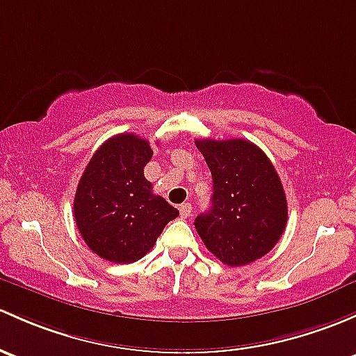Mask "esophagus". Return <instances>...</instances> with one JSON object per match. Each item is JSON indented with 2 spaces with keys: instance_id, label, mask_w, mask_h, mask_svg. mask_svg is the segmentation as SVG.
Instances as JSON below:
<instances>
[{
  "instance_id": "34e87169",
  "label": "esophagus",
  "mask_w": 356,
  "mask_h": 356,
  "mask_svg": "<svg viewBox=\"0 0 356 356\" xmlns=\"http://www.w3.org/2000/svg\"><path fill=\"white\" fill-rule=\"evenodd\" d=\"M179 213H181V218H188L191 215V204L189 203H182L181 207H179Z\"/></svg>"
}]
</instances>
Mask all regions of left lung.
Masks as SVG:
<instances>
[{
    "label": "left lung",
    "mask_w": 356,
    "mask_h": 356,
    "mask_svg": "<svg viewBox=\"0 0 356 356\" xmlns=\"http://www.w3.org/2000/svg\"><path fill=\"white\" fill-rule=\"evenodd\" d=\"M213 177L211 208L194 222L201 241L227 266L266 256L286 227L288 207L278 172L247 140H197Z\"/></svg>",
    "instance_id": "left-lung-1"
}]
</instances>
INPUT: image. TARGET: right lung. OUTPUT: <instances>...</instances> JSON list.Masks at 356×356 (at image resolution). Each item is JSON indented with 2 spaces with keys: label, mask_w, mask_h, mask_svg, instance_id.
<instances>
[{
  "label": "right lung",
  "mask_w": 356,
  "mask_h": 356,
  "mask_svg": "<svg viewBox=\"0 0 356 356\" xmlns=\"http://www.w3.org/2000/svg\"><path fill=\"white\" fill-rule=\"evenodd\" d=\"M153 149L131 133L109 138L90 159L74 194V222L90 250L129 264L152 250L179 211L153 193L145 165Z\"/></svg>",
  "instance_id": "obj_1"
}]
</instances>
